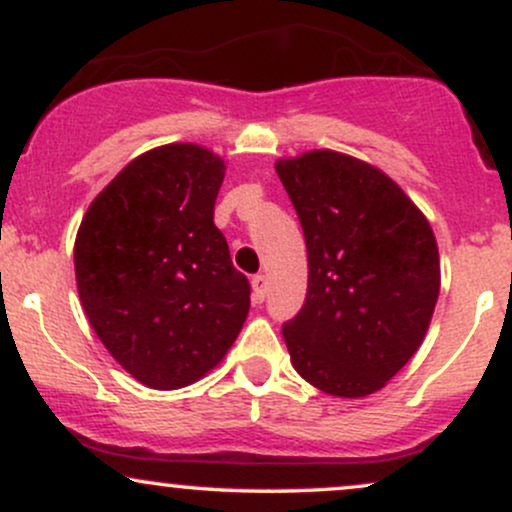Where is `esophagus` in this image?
<instances>
[{"label": "esophagus", "mask_w": 512, "mask_h": 512, "mask_svg": "<svg viewBox=\"0 0 512 512\" xmlns=\"http://www.w3.org/2000/svg\"><path fill=\"white\" fill-rule=\"evenodd\" d=\"M264 296H267V276L255 274L252 276V298H255V303H262Z\"/></svg>", "instance_id": "34e87169"}]
</instances>
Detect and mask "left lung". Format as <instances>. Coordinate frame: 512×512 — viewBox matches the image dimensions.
I'll return each mask as SVG.
<instances>
[{
    "label": "left lung",
    "mask_w": 512,
    "mask_h": 512,
    "mask_svg": "<svg viewBox=\"0 0 512 512\" xmlns=\"http://www.w3.org/2000/svg\"><path fill=\"white\" fill-rule=\"evenodd\" d=\"M274 168L308 248L305 303L281 330L293 368L327 395H373L431 325L440 293L431 223L361 158L315 149Z\"/></svg>",
    "instance_id": "obj_1"
}]
</instances>
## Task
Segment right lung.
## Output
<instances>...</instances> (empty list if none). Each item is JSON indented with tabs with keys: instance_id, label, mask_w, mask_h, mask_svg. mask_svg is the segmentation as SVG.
Segmentation results:
<instances>
[{
	"instance_id": "1",
	"label": "right lung",
	"mask_w": 512,
	"mask_h": 512,
	"mask_svg": "<svg viewBox=\"0 0 512 512\" xmlns=\"http://www.w3.org/2000/svg\"><path fill=\"white\" fill-rule=\"evenodd\" d=\"M226 163L199 144L129 161L91 202L74 243L76 289L110 356L154 390L216 368L250 310L214 204Z\"/></svg>"
}]
</instances>
